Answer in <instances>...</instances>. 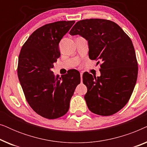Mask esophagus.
Returning a JSON list of instances; mask_svg holds the SVG:
<instances>
[{
    "label": "esophagus",
    "instance_id": "34e87169",
    "mask_svg": "<svg viewBox=\"0 0 147 147\" xmlns=\"http://www.w3.org/2000/svg\"><path fill=\"white\" fill-rule=\"evenodd\" d=\"M82 76H83V73L81 72V73H80V77H81V82H82Z\"/></svg>",
    "mask_w": 147,
    "mask_h": 147
}]
</instances>
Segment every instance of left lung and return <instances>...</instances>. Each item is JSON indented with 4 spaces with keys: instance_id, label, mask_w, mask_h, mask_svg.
<instances>
[{
    "instance_id": "obj_1",
    "label": "left lung",
    "mask_w": 147,
    "mask_h": 147,
    "mask_svg": "<svg viewBox=\"0 0 147 147\" xmlns=\"http://www.w3.org/2000/svg\"><path fill=\"white\" fill-rule=\"evenodd\" d=\"M69 34L85 38L90 59L100 63V77L83 74L88 108L100 116L116 113L127 104L137 80L138 63L131 39L114 22L100 19L77 22Z\"/></svg>"
}]
</instances>
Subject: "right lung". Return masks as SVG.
<instances>
[{
  "mask_svg": "<svg viewBox=\"0 0 147 147\" xmlns=\"http://www.w3.org/2000/svg\"><path fill=\"white\" fill-rule=\"evenodd\" d=\"M74 23L61 21L42 26L28 38L19 56L17 74L26 100L36 113L48 119L67 113L80 83L78 70L61 77L51 71L61 55L59 42Z\"/></svg>",
  "mask_w": 147,
  "mask_h": 147,
  "instance_id": "add662e5",
  "label": "right lung"
}]
</instances>
